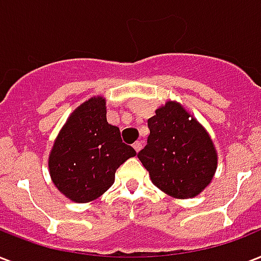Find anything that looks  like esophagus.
Instances as JSON below:
<instances>
[{"mask_svg":"<svg viewBox=\"0 0 261 261\" xmlns=\"http://www.w3.org/2000/svg\"><path fill=\"white\" fill-rule=\"evenodd\" d=\"M133 148H135V151H136V152H139V151H140V149H141V143H140V141H136V143L133 144Z\"/></svg>","mask_w":261,"mask_h":261,"instance_id":"obj_1","label":"esophagus"}]
</instances>
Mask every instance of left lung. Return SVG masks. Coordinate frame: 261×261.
<instances>
[{"instance_id": "1", "label": "left lung", "mask_w": 261, "mask_h": 261, "mask_svg": "<svg viewBox=\"0 0 261 261\" xmlns=\"http://www.w3.org/2000/svg\"><path fill=\"white\" fill-rule=\"evenodd\" d=\"M147 145L137 153L151 181L166 195L191 199L211 182L218 165L214 143L203 125L169 100L148 120Z\"/></svg>"}]
</instances>
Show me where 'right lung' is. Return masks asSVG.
I'll return each instance as SVG.
<instances>
[{"mask_svg":"<svg viewBox=\"0 0 261 261\" xmlns=\"http://www.w3.org/2000/svg\"><path fill=\"white\" fill-rule=\"evenodd\" d=\"M136 155L122 143L120 128L109 124L106 100L94 96L82 103L58 133L48 156L54 185L74 203L98 199L112 187L116 170Z\"/></svg>","mask_w":261,"mask_h":261,"instance_id":"obj_1","label":"right lung"}]
</instances>
